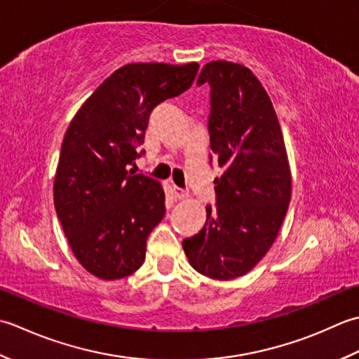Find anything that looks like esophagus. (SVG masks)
Listing matches in <instances>:
<instances>
[{"instance_id":"obj_1","label":"esophagus","mask_w":359,"mask_h":359,"mask_svg":"<svg viewBox=\"0 0 359 359\" xmlns=\"http://www.w3.org/2000/svg\"><path fill=\"white\" fill-rule=\"evenodd\" d=\"M172 194H173V196L177 200H184V198H187V196H189V194L186 192V190L178 187V186H173L172 187Z\"/></svg>"}]
</instances>
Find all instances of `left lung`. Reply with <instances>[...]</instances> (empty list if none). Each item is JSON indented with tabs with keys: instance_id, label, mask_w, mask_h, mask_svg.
<instances>
[{
	"instance_id": "8db88e82",
	"label": "left lung",
	"mask_w": 359,
	"mask_h": 359,
	"mask_svg": "<svg viewBox=\"0 0 359 359\" xmlns=\"http://www.w3.org/2000/svg\"><path fill=\"white\" fill-rule=\"evenodd\" d=\"M210 86V161L224 170L206 223L184 238L189 263L210 279L246 274L273 246L291 200V172L279 119L259 79L243 65H204L196 85Z\"/></svg>"
}]
</instances>
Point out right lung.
Listing matches in <instances>:
<instances>
[{
    "mask_svg": "<svg viewBox=\"0 0 359 359\" xmlns=\"http://www.w3.org/2000/svg\"><path fill=\"white\" fill-rule=\"evenodd\" d=\"M198 63H130L85 100L65 133L54 204L68 243L88 273L104 280L133 274L165 214L158 181L133 175L144 155L151 109L194 83Z\"/></svg>",
    "mask_w": 359,
    "mask_h": 359,
    "instance_id": "add662e5",
    "label": "right lung"
}]
</instances>
